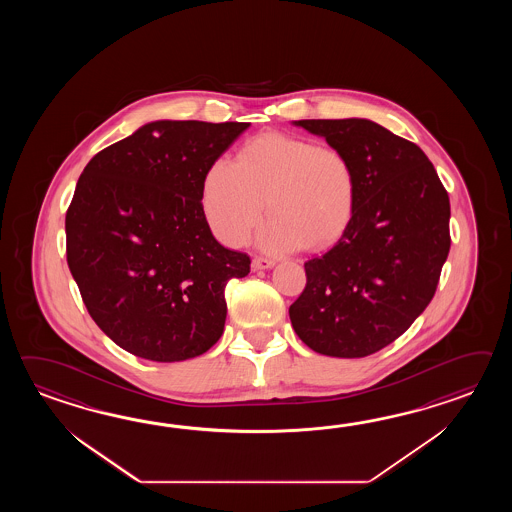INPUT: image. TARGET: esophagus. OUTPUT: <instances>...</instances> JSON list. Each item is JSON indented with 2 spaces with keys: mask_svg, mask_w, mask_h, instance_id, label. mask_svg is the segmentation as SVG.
Here are the masks:
<instances>
[{
  "mask_svg": "<svg viewBox=\"0 0 512 512\" xmlns=\"http://www.w3.org/2000/svg\"><path fill=\"white\" fill-rule=\"evenodd\" d=\"M272 265H274V260L271 258H263V256H256L254 260H252V271H260V269H271Z\"/></svg>",
  "mask_w": 512,
  "mask_h": 512,
  "instance_id": "esophagus-1",
  "label": "esophagus"
}]
</instances>
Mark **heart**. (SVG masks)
<instances>
[{
  "label": "heart",
  "mask_w": 512,
  "mask_h": 512,
  "mask_svg": "<svg viewBox=\"0 0 512 512\" xmlns=\"http://www.w3.org/2000/svg\"><path fill=\"white\" fill-rule=\"evenodd\" d=\"M357 172L346 153L304 137L267 131L241 148L238 163L218 159L203 181L201 208L221 243L238 247L267 208L261 232L271 251L335 245L357 207Z\"/></svg>",
  "instance_id": "obj_1"
}]
</instances>
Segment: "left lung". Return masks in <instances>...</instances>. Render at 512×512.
<instances>
[{
  "mask_svg": "<svg viewBox=\"0 0 512 512\" xmlns=\"http://www.w3.org/2000/svg\"><path fill=\"white\" fill-rule=\"evenodd\" d=\"M294 124L346 153L359 188L346 234L305 261L291 324L320 355L368 357L401 337L434 298L450 251L448 194L425 152L377 122Z\"/></svg>",
  "mask_w": 512,
  "mask_h": 512,
  "instance_id": "8db88e82",
  "label": "left lung"
}]
</instances>
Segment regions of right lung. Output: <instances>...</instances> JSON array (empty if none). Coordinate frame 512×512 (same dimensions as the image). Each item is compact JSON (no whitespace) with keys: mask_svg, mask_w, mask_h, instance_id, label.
I'll use <instances>...</instances> for the list:
<instances>
[{"mask_svg":"<svg viewBox=\"0 0 512 512\" xmlns=\"http://www.w3.org/2000/svg\"><path fill=\"white\" fill-rule=\"evenodd\" d=\"M249 122L157 120L98 152L66 214L67 265L91 318L117 346L155 362L203 355L223 335L230 278L245 252L212 236L208 168Z\"/></svg>","mask_w":512,"mask_h":512,"instance_id":"1","label":"right lung"}]
</instances>
